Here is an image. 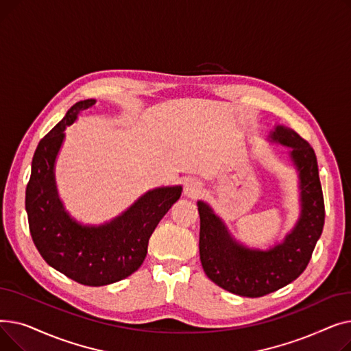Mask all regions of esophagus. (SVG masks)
I'll return each mask as SVG.
<instances>
[{"mask_svg": "<svg viewBox=\"0 0 351 351\" xmlns=\"http://www.w3.org/2000/svg\"><path fill=\"white\" fill-rule=\"evenodd\" d=\"M202 191V185L196 180V179H189L186 183H185V192L191 196H196L197 193H200Z\"/></svg>", "mask_w": 351, "mask_h": 351, "instance_id": "34e87169", "label": "esophagus"}]
</instances>
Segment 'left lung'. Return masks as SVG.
Wrapping results in <instances>:
<instances>
[{
  "label": "left lung",
  "instance_id": "left-lung-1",
  "mask_svg": "<svg viewBox=\"0 0 351 351\" xmlns=\"http://www.w3.org/2000/svg\"><path fill=\"white\" fill-rule=\"evenodd\" d=\"M267 141L289 147L299 179V219L282 242L269 249L249 247L236 241L209 204L197 200L202 266L213 283L243 298H261L296 280L308 265L324 226V200L313 147L285 125H276Z\"/></svg>",
  "mask_w": 351,
  "mask_h": 351
}]
</instances>
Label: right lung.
<instances>
[{
	"instance_id": "obj_1",
	"label": "right lung",
	"mask_w": 351,
	"mask_h": 351,
	"mask_svg": "<svg viewBox=\"0 0 351 351\" xmlns=\"http://www.w3.org/2000/svg\"><path fill=\"white\" fill-rule=\"evenodd\" d=\"M97 99L72 105L36 146L25 192L32 241L44 261L66 278L85 286H106L136 271L143 263L149 237L160 219L182 195V186L147 191L121 215L101 225H85L65 209L55 180V163L65 129Z\"/></svg>"
}]
</instances>
